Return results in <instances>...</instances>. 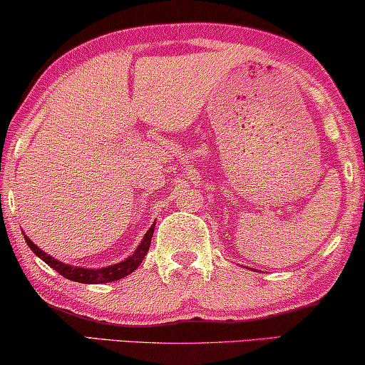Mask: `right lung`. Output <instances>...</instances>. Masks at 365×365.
<instances>
[{
  "label": "right lung",
  "mask_w": 365,
  "mask_h": 365,
  "mask_svg": "<svg viewBox=\"0 0 365 365\" xmlns=\"http://www.w3.org/2000/svg\"><path fill=\"white\" fill-rule=\"evenodd\" d=\"M154 227H155V222L149 227V231L144 235L143 241L139 242V246L135 247V251L130 254L129 257L124 259L123 262L108 265V267H103V269H86V267H77V265L61 262V260L53 259L52 255H48L47 252H43L42 249L37 247L27 236H24V239L27 246L31 247V251L34 252L37 257H41L43 262L51 265L53 270H57L58 274L65 277V279L80 282V284H108V282L119 280L123 279V277L133 274V272L143 264L145 254H148L150 247V239H152V235H154Z\"/></svg>",
  "instance_id": "right-lung-1"
}]
</instances>
